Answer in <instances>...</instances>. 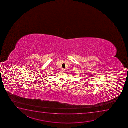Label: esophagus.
<instances>
[{
    "label": "esophagus",
    "mask_w": 128,
    "mask_h": 128,
    "mask_svg": "<svg viewBox=\"0 0 128 128\" xmlns=\"http://www.w3.org/2000/svg\"><path fill=\"white\" fill-rule=\"evenodd\" d=\"M65 71H66V69H65V68H62V72H64Z\"/></svg>",
    "instance_id": "obj_1"
}]
</instances>
